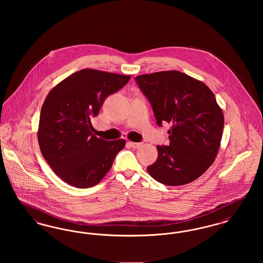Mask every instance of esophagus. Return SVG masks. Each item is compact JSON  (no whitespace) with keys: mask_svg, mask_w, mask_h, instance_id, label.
<instances>
[{"mask_svg":"<svg viewBox=\"0 0 263 263\" xmlns=\"http://www.w3.org/2000/svg\"><path fill=\"white\" fill-rule=\"evenodd\" d=\"M128 145L133 148V149H138L140 146H142V143H136V142H128Z\"/></svg>","mask_w":263,"mask_h":263,"instance_id":"1","label":"esophagus"}]
</instances>
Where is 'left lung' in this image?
I'll use <instances>...</instances> for the list:
<instances>
[{"instance_id": "8db88e82", "label": "left lung", "mask_w": 263, "mask_h": 263, "mask_svg": "<svg viewBox=\"0 0 263 263\" xmlns=\"http://www.w3.org/2000/svg\"><path fill=\"white\" fill-rule=\"evenodd\" d=\"M152 105L157 124H172L168 146L159 145L158 159L147 167L164 185H183L203 175L220 147L224 115L211 89L178 71L135 78Z\"/></svg>"}]
</instances>
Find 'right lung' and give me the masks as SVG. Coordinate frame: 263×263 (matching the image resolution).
Listing matches in <instances>:
<instances>
[{
  "label": "right lung",
  "mask_w": 263,
  "mask_h": 263,
  "mask_svg": "<svg viewBox=\"0 0 263 263\" xmlns=\"http://www.w3.org/2000/svg\"><path fill=\"white\" fill-rule=\"evenodd\" d=\"M130 76L83 69L48 93L41 107L38 143L53 172L68 184L92 187L110 170L123 139L106 141L91 132V118L104 100L123 88Z\"/></svg>",
  "instance_id": "add662e5"
}]
</instances>
